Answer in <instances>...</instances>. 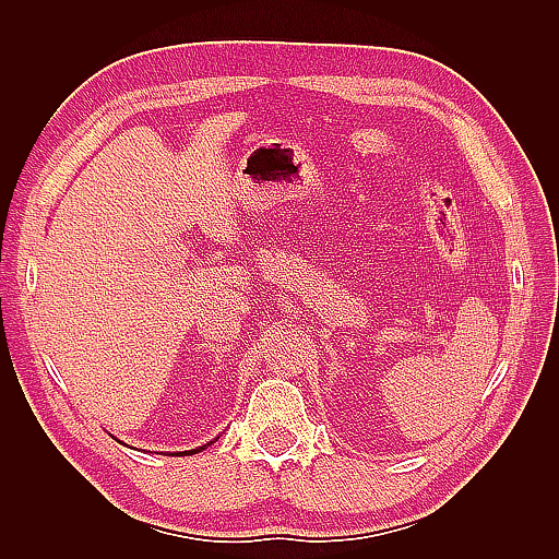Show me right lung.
<instances>
[{"label":"right lung","mask_w":559,"mask_h":559,"mask_svg":"<svg viewBox=\"0 0 559 559\" xmlns=\"http://www.w3.org/2000/svg\"><path fill=\"white\" fill-rule=\"evenodd\" d=\"M197 451H199V449H192V451H185V454H197Z\"/></svg>","instance_id":"1"}]
</instances>
